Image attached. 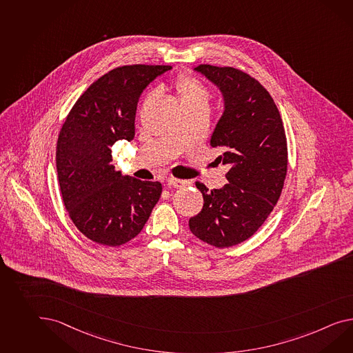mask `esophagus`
<instances>
[{"mask_svg": "<svg viewBox=\"0 0 353 353\" xmlns=\"http://www.w3.org/2000/svg\"><path fill=\"white\" fill-rule=\"evenodd\" d=\"M166 183H168L169 187H174V188H183V187H187L190 184L188 181H181V179H176V178H172V176L166 178Z\"/></svg>", "mask_w": 353, "mask_h": 353, "instance_id": "34e87169", "label": "esophagus"}]
</instances>
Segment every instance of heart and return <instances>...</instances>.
I'll list each match as a JSON object with an SVG mask.
<instances>
[{
  "instance_id": "1",
  "label": "heart",
  "mask_w": 353,
  "mask_h": 353,
  "mask_svg": "<svg viewBox=\"0 0 353 353\" xmlns=\"http://www.w3.org/2000/svg\"><path fill=\"white\" fill-rule=\"evenodd\" d=\"M175 90L181 97V106H205L208 108L210 93L208 88L202 81L196 77H192L188 74H181L175 81ZM154 91H148L145 94V101L152 99Z\"/></svg>"
}]
</instances>
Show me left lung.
I'll return each instance as SVG.
<instances>
[{
  "label": "left lung",
  "instance_id": "1",
  "mask_svg": "<svg viewBox=\"0 0 353 353\" xmlns=\"http://www.w3.org/2000/svg\"><path fill=\"white\" fill-rule=\"evenodd\" d=\"M220 88L225 110L210 145L229 165L228 184L208 190L196 181L203 208L190 219L199 239L228 248L251 238L270 215L287 175L288 148L279 110L270 93L250 74L230 66L196 68Z\"/></svg>",
  "mask_w": 353,
  "mask_h": 353
}]
</instances>
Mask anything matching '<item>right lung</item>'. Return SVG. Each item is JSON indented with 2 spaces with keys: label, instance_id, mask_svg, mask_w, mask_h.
I'll list each match as a JSON object with an SVG mask.
<instances>
[{
  "label": "right lung",
  "instance_id": "add662e5",
  "mask_svg": "<svg viewBox=\"0 0 353 353\" xmlns=\"http://www.w3.org/2000/svg\"><path fill=\"white\" fill-rule=\"evenodd\" d=\"M169 65H125L91 84L63 121L56 168L63 206L78 230L96 243L118 247L141 233L161 196L160 181L123 175L111 147L134 138L137 103Z\"/></svg>",
  "mask_w": 353,
  "mask_h": 353
}]
</instances>
